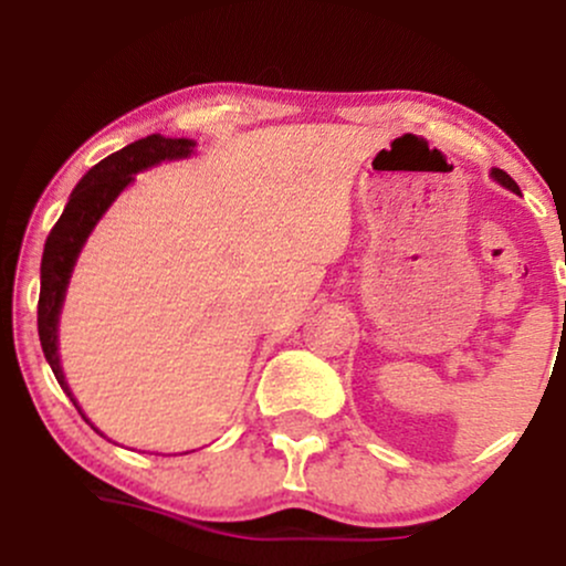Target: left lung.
<instances>
[{
  "instance_id": "1",
  "label": "left lung",
  "mask_w": 566,
  "mask_h": 566,
  "mask_svg": "<svg viewBox=\"0 0 566 566\" xmlns=\"http://www.w3.org/2000/svg\"><path fill=\"white\" fill-rule=\"evenodd\" d=\"M492 178H495V180H497V184H500V186H505V188H511V191H516V193H518V186H516V180H513V178H511V175H509V172H503V170H497V167H495V170H492Z\"/></svg>"
}]
</instances>
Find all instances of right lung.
Segmentation results:
<instances>
[{"label":"right lung","mask_w":566,"mask_h":566,"mask_svg":"<svg viewBox=\"0 0 566 566\" xmlns=\"http://www.w3.org/2000/svg\"><path fill=\"white\" fill-rule=\"evenodd\" d=\"M193 146H197V143L188 138L148 135V138L129 143V146L119 148V151L112 154V157L97 161L93 170L84 175L80 184H76L74 191H71L66 210H63V216L57 218L53 231H50L48 242H44L42 290H39V305H36L39 340H42L44 359H48L50 367H53L55 380L61 382L63 391L71 396V401H74L76 409H80V405H76L74 394H71L69 382L63 378L61 359H57V316H61V305H63V297H66L69 279H71V271H74L76 258H80L90 231L95 229V223L103 218V212H106L108 207H112V201L119 197L129 184H133L135 172L159 165V161L165 159L191 157ZM80 415L84 418L82 409Z\"/></svg>","instance_id":"add662e5"}]
</instances>
